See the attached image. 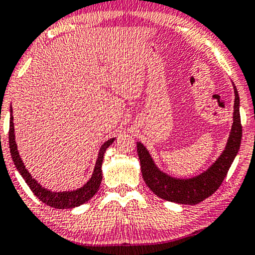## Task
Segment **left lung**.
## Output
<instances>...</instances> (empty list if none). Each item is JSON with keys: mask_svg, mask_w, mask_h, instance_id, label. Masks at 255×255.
<instances>
[{"mask_svg": "<svg viewBox=\"0 0 255 255\" xmlns=\"http://www.w3.org/2000/svg\"><path fill=\"white\" fill-rule=\"evenodd\" d=\"M234 90V124L227 145L215 163L196 177L180 179L166 174L157 167L145 146L141 142L136 143L142 177L146 186L160 199L181 204H198L213 195L223 182L238 153L243 134L239 113V95L235 84Z\"/></svg>", "mask_w": 255, "mask_h": 255, "instance_id": "left-lung-1", "label": "left lung"}]
</instances>
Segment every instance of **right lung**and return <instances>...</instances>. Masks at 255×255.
<instances>
[{
	"mask_svg": "<svg viewBox=\"0 0 255 255\" xmlns=\"http://www.w3.org/2000/svg\"><path fill=\"white\" fill-rule=\"evenodd\" d=\"M116 138H110L109 141H106L104 144L100 146V150L98 152V158L95 165V170L91 178L89 179L87 184H84L83 187L75 189V191L69 192H52L48 191L47 188L42 187L39 182L35 180L34 178H32L25 165L21 160L18 150H17V144L15 141V127H13V117H12V109L10 107V126H9V148L10 153H11V158L13 160V164L16 165L17 170H18L21 177L26 182L28 187L32 192L34 193V195L44 202L47 206L55 208V209H69V208H75L81 206L85 202H88L93 195L98 192L102 184V164L104 159V153H105L106 149L112 144Z\"/></svg>",
	"mask_w": 255,
	"mask_h": 255,
	"instance_id": "add662e5",
	"label": "right lung"
}]
</instances>
